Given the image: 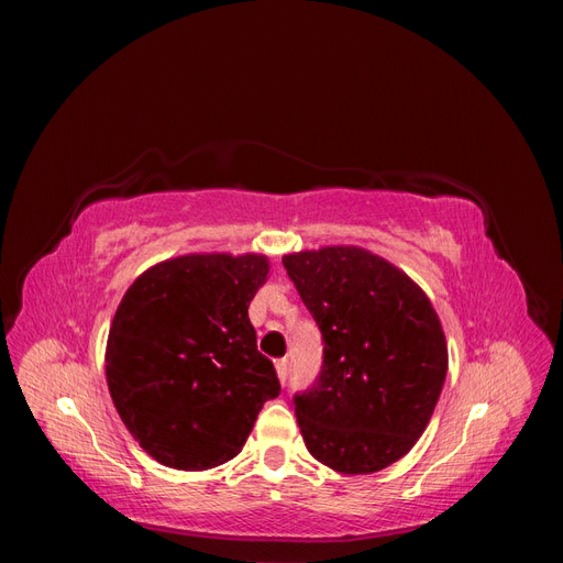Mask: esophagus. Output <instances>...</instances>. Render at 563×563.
I'll list each match as a JSON object with an SVG mask.
<instances>
[{
	"label": "esophagus",
	"mask_w": 563,
	"mask_h": 563,
	"mask_svg": "<svg viewBox=\"0 0 563 563\" xmlns=\"http://www.w3.org/2000/svg\"><path fill=\"white\" fill-rule=\"evenodd\" d=\"M275 368H277V376H279V380H282V383H286V378H288V360H277Z\"/></svg>",
	"instance_id": "esophagus-1"
}]
</instances>
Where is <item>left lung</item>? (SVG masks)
<instances>
[{"label": "left lung", "instance_id": "obj_1", "mask_svg": "<svg viewBox=\"0 0 563 563\" xmlns=\"http://www.w3.org/2000/svg\"><path fill=\"white\" fill-rule=\"evenodd\" d=\"M282 263L323 340L317 380L294 397L305 446L343 474L397 463L428 428L449 371L430 298L356 246L300 251Z\"/></svg>", "mask_w": 563, "mask_h": 563}]
</instances>
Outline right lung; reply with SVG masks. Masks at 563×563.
<instances>
[{"instance_id":"1","label":"right lung","mask_w":563,"mask_h":563,"mask_svg":"<svg viewBox=\"0 0 563 563\" xmlns=\"http://www.w3.org/2000/svg\"><path fill=\"white\" fill-rule=\"evenodd\" d=\"M265 255L190 253L135 279L114 312L106 376L133 439L176 470H209L242 451L279 378L255 345L249 305Z\"/></svg>"}]
</instances>
